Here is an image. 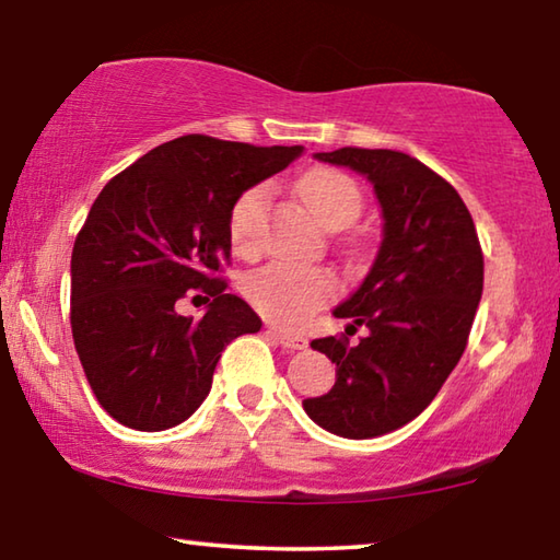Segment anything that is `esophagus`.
Listing matches in <instances>:
<instances>
[{
	"label": "esophagus",
	"instance_id": "1",
	"mask_svg": "<svg viewBox=\"0 0 560 560\" xmlns=\"http://www.w3.org/2000/svg\"><path fill=\"white\" fill-rule=\"evenodd\" d=\"M267 334H272L275 340H278L282 348H288V351H303V348H307V338L298 334H285V330H278V328H270Z\"/></svg>",
	"mask_w": 560,
	"mask_h": 560
}]
</instances>
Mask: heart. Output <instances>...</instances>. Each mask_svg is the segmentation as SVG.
<instances>
[{"instance_id":"1","label":"heart","mask_w":560,"mask_h":560,"mask_svg":"<svg viewBox=\"0 0 560 560\" xmlns=\"http://www.w3.org/2000/svg\"><path fill=\"white\" fill-rule=\"evenodd\" d=\"M298 197L307 212L328 230L348 226L361 214L363 194L353 176L340 168L320 166L300 176ZM270 201L265 184L253 186L234 201L230 214V240L240 255H253L260 224ZM338 280L326 267L270 262L247 275L245 295L267 320L285 328H300L336 295Z\"/></svg>"}]
</instances>
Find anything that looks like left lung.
I'll list each match as a JSON object with an SVG mask.
<instances>
[{"instance_id": "left-lung-1", "label": "left lung", "mask_w": 560, "mask_h": 560, "mask_svg": "<svg viewBox=\"0 0 560 560\" xmlns=\"http://www.w3.org/2000/svg\"><path fill=\"white\" fill-rule=\"evenodd\" d=\"M315 159L369 176L384 240L366 280L334 311L351 318L346 334L363 326L366 336L313 340L336 363V386L303 407L328 432L369 440L419 417L457 366L482 298V247L455 186L409 153L346 145Z\"/></svg>"}]
</instances>
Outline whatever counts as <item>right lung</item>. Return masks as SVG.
I'll list each match as a JSON object with an SVG mask.
<instances>
[{
    "label": "right lung",
    "instance_id": "obj_1",
    "mask_svg": "<svg viewBox=\"0 0 560 560\" xmlns=\"http://www.w3.org/2000/svg\"><path fill=\"white\" fill-rule=\"evenodd\" d=\"M300 151L189 133L103 186L72 247L70 326L95 399L120 424H182L207 399L224 346L262 328L226 293L230 214ZM184 296L205 299L208 313L186 319Z\"/></svg>",
    "mask_w": 560,
    "mask_h": 560
}]
</instances>
